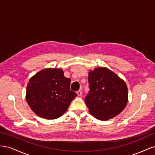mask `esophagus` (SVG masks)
I'll use <instances>...</instances> for the list:
<instances>
[{"instance_id":"obj_1","label":"esophagus","mask_w":155,"mask_h":155,"mask_svg":"<svg viewBox=\"0 0 155 155\" xmlns=\"http://www.w3.org/2000/svg\"><path fill=\"white\" fill-rule=\"evenodd\" d=\"M76 93H77L78 96H80L82 95V91H81V90H79L78 91L76 92Z\"/></svg>"}]
</instances>
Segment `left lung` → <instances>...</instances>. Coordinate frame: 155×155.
Instances as JSON below:
<instances>
[{"label": "left lung", "instance_id": "8db88e82", "mask_svg": "<svg viewBox=\"0 0 155 155\" xmlns=\"http://www.w3.org/2000/svg\"><path fill=\"white\" fill-rule=\"evenodd\" d=\"M88 79L90 91L85 101L89 112L94 118L108 120L125 109L128 90L123 79L105 67L91 70Z\"/></svg>", "mask_w": 155, "mask_h": 155}]
</instances>
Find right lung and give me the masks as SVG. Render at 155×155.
<instances>
[{
  "instance_id": "obj_1",
  "label": "right lung",
  "mask_w": 155,
  "mask_h": 155,
  "mask_svg": "<svg viewBox=\"0 0 155 155\" xmlns=\"http://www.w3.org/2000/svg\"><path fill=\"white\" fill-rule=\"evenodd\" d=\"M70 79L60 68H45L31 77L26 87V99L35 113L54 120L67 111L78 95L70 90Z\"/></svg>"
}]
</instances>
